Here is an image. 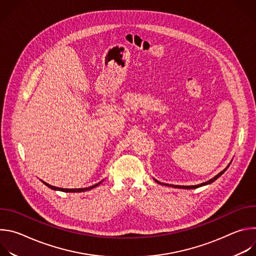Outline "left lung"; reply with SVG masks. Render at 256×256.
<instances>
[{"label":"left lung","instance_id":"obj_1","mask_svg":"<svg viewBox=\"0 0 256 256\" xmlns=\"http://www.w3.org/2000/svg\"><path fill=\"white\" fill-rule=\"evenodd\" d=\"M230 164H231V162L228 164V166L223 170V171H221L220 173L218 174H216L214 177H212V179H210V180H208L206 182H204V184H198V186H172V184H162V182H160V181H158V180H156L155 178H154V180L157 182V184H161V186H169V188H182V190H194V188H202V186H208V184H210L212 182H214V180H216L218 177H220L227 169H228V167L230 166Z\"/></svg>","mask_w":256,"mask_h":256}]
</instances>
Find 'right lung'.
<instances>
[{
    "mask_svg": "<svg viewBox=\"0 0 256 256\" xmlns=\"http://www.w3.org/2000/svg\"><path fill=\"white\" fill-rule=\"evenodd\" d=\"M102 181H103V180H102ZM102 181L98 182V184H94V186H90V188H56V186H50V184H48L46 182H44V181H42V182H44V184L48 188H50L52 190H60V192H84L90 190H92V188L98 186Z\"/></svg>",
    "mask_w": 256,
    "mask_h": 256,
    "instance_id": "add662e5",
    "label": "right lung"
}]
</instances>
